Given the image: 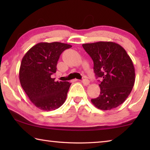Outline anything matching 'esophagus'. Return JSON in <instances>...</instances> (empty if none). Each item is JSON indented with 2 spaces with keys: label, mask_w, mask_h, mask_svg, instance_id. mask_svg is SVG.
Masks as SVG:
<instances>
[{
  "label": "esophagus",
  "mask_w": 150,
  "mask_h": 150,
  "mask_svg": "<svg viewBox=\"0 0 150 150\" xmlns=\"http://www.w3.org/2000/svg\"><path fill=\"white\" fill-rule=\"evenodd\" d=\"M75 81H78V80L76 79ZM82 83H83V85H88V84H89L90 81H89V80L87 79H83L82 81Z\"/></svg>",
  "instance_id": "obj_1"
}]
</instances>
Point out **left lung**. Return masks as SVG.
Segmentation results:
<instances>
[{"label":"left lung","instance_id":"8db88e82","mask_svg":"<svg viewBox=\"0 0 150 150\" xmlns=\"http://www.w3.org/2000/svg\"><path fill=\"white\" fill-rule=\"evenodd\" d=\"M82 45L93 61L96 78L101 79L100 95L91 102L103 110L118 107L128 98L135 82L131 58L115 42H98Z\"/></svg>","mask_w":150,"mask_h":150}]
</instances>
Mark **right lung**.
I'll list each match as a JSON object with an SVG mask.
<instances>
[{"instance_id": "1", "label": "right lung", "mask_w": 150, "mask_h": 150, "mask_svg": "<svg viewBox=\"0 0 150 150\" xmlns=\"http://www.w3.org/2000/svg\"><path fill=\"white\" fill-rule=\"evenodd\" d=\"M72 46L61 42H40L22 59L19 79L22 88L34 105L44 111L54 110L65 103L71 83L55 81L57 63L63 51Z\"/></svg>"}]
</instances>
